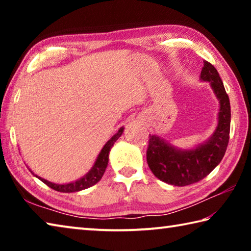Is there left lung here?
Returning <instances> with one entry per match:
<instances>
[{"label": "left lung", "instance_id": "left-lung-1", "mask_svg": "<svg viewBox=\"0 0 251 251\" xmlns=\"http://www.w3.org/2000/svg\"><path fill=\"white\" fill-rule=\"evenodd\" d=\"M201 79L210 82L211 88L220 103L218 125L206 143L194 150H178L171 144L150 135L147 164L152 174L167 184L182 187L201 180L214 171L226 152L230 133V101L217 70L203 61Z\"/></svg>", "mask_w": 251, "mask_h": 251}]
</instances>
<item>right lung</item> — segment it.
Wrapping results in <instances>:
<instances>
[{"mask_svg":"<svg viewBox=\"0 0 251 251\" xmlns=\"http://www.w3.org/2000/svg\"><path fill=\"white\" fill-rule=\"evenodd\" d=\"M123 130H124V128L121 127L120 130H118L117 133L114 135L107 143L105 144L104 147L101 148L99 157H97L94 166L92 167L91 171L88 172L86 175L83 176L82 178H79L78 180L73 181V182H69V184L59 185V184H54V182H50L49 180L44 179V178H41L36 175L35 176L39 178V179L43 181L45 185H48L52 189L56 190V192H61V193H75V192H79V190L86 189V188H88V187L94 186L95 184H97V182L100 180V178L103 177L105 169H106V167H107V164H108V154H109L110 148L113 147V145L115 144L117 139L121 137V135L123 134Z\"/></svg>","mask_w":251,"mask_h":251,"instance_id":"add662e5","label":"right lung"}]
</instances>
